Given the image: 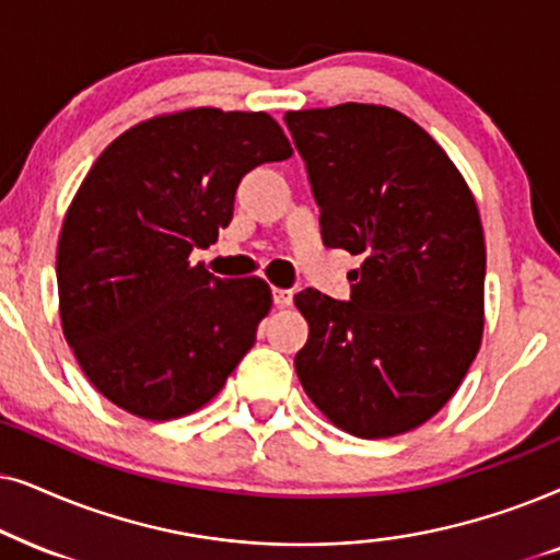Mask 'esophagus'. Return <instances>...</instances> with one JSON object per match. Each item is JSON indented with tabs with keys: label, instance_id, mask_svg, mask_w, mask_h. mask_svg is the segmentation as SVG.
Wrapping results in <instances>:
<instances>
[{
	"label": "esophagus",
	"instance_id": "obj_1",
	"mask_svg": "<svg viewBox=\"0 0 560 560\" xmlns=\"http://www.w3.org/2000/svg\"><path fill=\"white\" fill-rule=\"evenodd\" d=\"M294 302L292 289H273V304L276 307H289Z\"/></svg>",
	"mask_w": 560,
	"mask_h": 560
}]
</instances>
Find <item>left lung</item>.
I'll list each match as a JSON object with an SVG mask.
<instances>
[{"instance_id":"left-lung-1","label":"left lung","mask_w":560,"mask_h":560,"mask_svg":"<svg viewBox=\"0 0 560 560\" xmlns=\"http://www.w3.org/2000/svg\"><path fill=\"white\" fill-rule=\"evenodd\" d=\"M327 248L363 256L350 302L294 296L310 338L296 376L358 438L428 422L479 353L487 248L474 194L441 145L397 109L287 112Z\"/></svg>"}]
</instances>
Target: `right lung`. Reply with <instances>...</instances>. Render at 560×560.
Returning <instances> with one entry per match:
<instances>
[{"mask_svg": "<svg viewBox=\"0 0 560 560\" xmlns=\"http://www.w3.org/2000/svg\"><path fill=\"white\" fill-rule=\"evenodd\" d=\"M292 145L266 112L199 107L104 148L58 237L61 325L94 389L143 420L207 405L271 310L260 279H218L189 253L233 220L235 189Z\"/></svg>", "mask_w": 560, "mask_h": 560, "instance_id": "1", "label": "right lung"}]
</instances>
